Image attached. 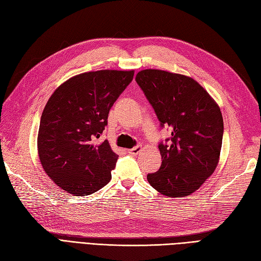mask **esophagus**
I'll return each instance as SVG.
<instances>
[{"instance_id": "34e87169", "label": "esophagus", "mask_w": 261, "mask_h": 261, "mask_svg": "<svg viewBox=\"0 0 261 261\" xmlns=\"http://www.w3.org/2000/svg\"><path fill=\"white\" fill-rule=\"evenodd\" d=\"M140 151H141V145H137V146H135V148H132V149L128 150V152L130 153V154H132V155L138 154V153H139Z\"/></svg>"}]
</instances>
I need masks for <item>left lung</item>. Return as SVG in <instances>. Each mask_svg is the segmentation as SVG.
I'll return each instance as SVG.
<instances>
[{"mask_svg": "<svg viewBox=\"0 0 261 261\" xmlns=\"http://www.w3.org/2000/svg\"><path fill=\"white\" fill-rule=\"evenodd\" d=\"M136 80L171 138L159 144L162 164L148 174L153 189L169 197L188 196L208 178L219 161L224 121L218 105L196 80L144 69Z\"/></svg>", "mask_w": 261, "mask_h": 261, "instance_id": "1", "label": "left lung"}]
</instances>
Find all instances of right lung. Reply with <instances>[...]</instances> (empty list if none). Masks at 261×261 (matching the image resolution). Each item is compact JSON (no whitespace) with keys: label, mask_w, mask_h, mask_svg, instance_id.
<instances>
[{"label":"right lung","mask_w":261,"mask_h":261,"mask_svg":"<svg viewBox=\"0 0 261 261\" xmlns=\"http://www.w3.org/2000/svg\"><path fill=\"white\" fill-rule=\"evenodd\" d=\"M135 70H98L66 80L48 99L41 117L37 150L50 179L69 194L87 196L111 179L118 154L98 142L118 97Z\"/></svg>","instance_id":"right-lung-1"}]
</instances>
